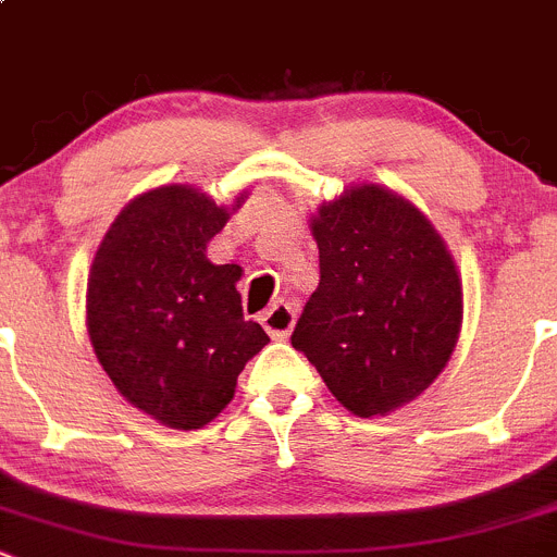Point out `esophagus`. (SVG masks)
Returning a JSON list of instances; mask_svg holds the SVG:
<instances>
[{
    "mask_svg": "<svg viewBox=\"0 0 557 557\" xmlns=\"http://www.w3.org/2000/svg\"><path fill=\"white\" fill-rule=\"evenodd\" d=\"M262 325L273 339H287L289 331L295 325V312L289 304H273L268 312L262 314Z\"/></svg>",
    "mask_w": 557,
    "mask_h": 557,
    "instance_id": "1",
    "label": "esophagus"
}]
</instances>
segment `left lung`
Here are the masks:
<instances>
[{
    "mask_svg": "<svg viewBox=\"0 0 557 557\" xmlns=\"http://www.w3.org/2000/svg\"><path fill=\"white\" fill-rule=\"evenodd\" d=\"M320 284L293 331L356 417L417 400L456 350L463 287L456 259L425 212L384 185L348 187L309 221Z\"/></svg>",
    "mask_w": 557,
    "mask_h": 557,
    "instance_id": "1",
    "label": "left lung"
}]
</instances>
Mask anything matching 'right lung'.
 <instances>
[{
  "label": "right lung",
  "mask_w": 557,
  "mask_h": 557,
  "mask_svg": "<svg viewBox=\"0 0 557 557\" xmlns=\"http://www.w3.org/2000/svg\"><path fill=\"white\" fill-rule=\"evenodd\" d=\"M245 198L221 207L193 185L154 187L121 209L96 248L85 293L94 354L112 386L165 428L215 420L245 361L270 342L243 318V268L207 259Z\"/></svg>",
  "instance_id": "obj_1"
}]
</instances>
